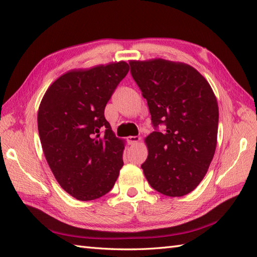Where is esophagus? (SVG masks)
<instances>
[{
	"label": "esophagus",
	"instance_id": "1",
	"mask_svg": "<svg viewBox=\"0 0 257 257\" xmlns=\"http://www.w3.org/2000/svg\"><path fill=\"white\" fill-rule=\"evenodd\" d=\"M140 141H141V138H140V136H128V138H127V142H128V144H130V145H135V144H138Z\"/></svg>",
	"mask_w": 257,
	"mask_h": 257
}]
</instances>
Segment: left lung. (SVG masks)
<instances>
[{
  "label": "left lung",
  "mask_w": 257,
  "mask_h": 257,
  "mask_svg": "<svg viewBox=\"0 0 257 257\" xmlns=\"http://www.w3.org/2000/svg\"><path fill=\"white\" fill-rule=\"evenodd\" d=\"M130 66L155 128L145 139L148 156L141 167L158 192L185 196L200 184L214 155L219 124L215 95L206 79L182 62L132 60Z\"/></svg>",
  "instance_id": "8db88e82"
}]
</instances>
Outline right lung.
Returning a JSON list of instances; mask_svg holds the SVG:
<instances>
[{
  "mask_svg": "<svg viewBox=\"0 0 257 257\" xmlns=\"http://www.w3.org/2000/svg\"><path fill=\"white\" fill-rule=\"evenodd\" d=\"M125 61L72 70L50 85L37 115L46 161L62 189L78 200L109 192L123 166V140L104 117L105 105L127 75Z\"/></svg>",
  "mask_w": 257,
  "mask_h": 257,
  "instance_id": "obj_1",
  "label": "right lung"
}]
</instances>
